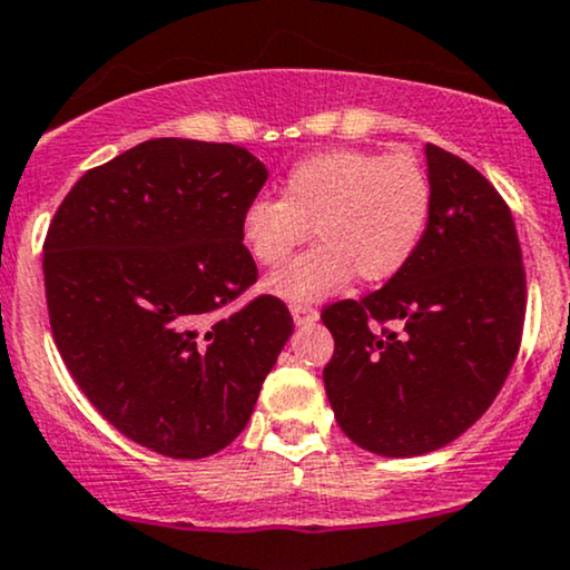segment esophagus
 <instances>
[{"label": "esophagus", "mask_w": 570, "mask_h": 570, "mask_svg": "<svg viewBox=\"0 0 570 570\" xmlns=\"http://www.w3.org/2000/svg\"><path fill=\"white\" fill-rule=\"evenodd\" d=\"M291 314H293V320H296V325H309L320 317L317 309L309 304H291Z\"/></svg>", "instance_id": "34e87169"}]
</instances>
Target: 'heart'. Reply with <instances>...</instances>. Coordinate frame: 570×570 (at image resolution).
Returning <instances> with one entry per match:
<instances>
[{
  "instance_id": "heart-1",
  "label": "heart",
  "mask_w": 570,
  "mask_h": 570,
  "mask_svg": "<svg viewBox=\"0 0 570 570\" xmlns=\"http://www.w3.org/2000/svg\"><path fill=\"white\" fill-rule=\"evenodd\" d=\"M432 213V184L407 154L333 149L301 159L283 197H256L239 216V243L261 266H277L309 237L317 245L266 279L272 296L309 304L357 274L386 283L419 250Z\"/></svg>"
}]
</instances>
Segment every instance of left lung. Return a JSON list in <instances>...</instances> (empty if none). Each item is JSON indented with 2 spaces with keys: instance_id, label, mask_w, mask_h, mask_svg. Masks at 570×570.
Masks as SVG:
<instances>
[{
  "instance_id": "left-lung-1",
  "label": "left lung",
  "mask_w": 570,
  "mask_h": 570,
  "mask_svg": "<svg viewBox=\"0 0 570 570\" xmlns=\"http://www.w3.org/2000/svg\"><path fill=\"white\" fill-rule=\"evenodd\" d=\"M432 213L419 250L381 291L323 309L336 352L323 381L363 451L411 459L464 434L518 357L525 272L510 207L456 154L426 144ZM392 322L400 332L379 328Z\"/></svg>"
}]
</instances>
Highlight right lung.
Returning <instances> with one entry per match:
<instances>
[{
  "label": "right lung",
  "instance_id": "obj_1",
  "mask_svg": "<svg viewBox=\"0 0 570 570\" xmlns=\"http://www.w3.org/2000/svg\"><path fill=\"white\" fill-rule=\"evenodd\" d=\"M269 173L243 146L154 138L92 167L45 239L56 346L96 411L173 459H205L245 430L293 333L287 306L258 296L239 216Z\"/></svg>",
  "mask_w": 570,
  "mask_h": 570
}]
</instances>
